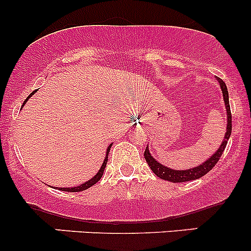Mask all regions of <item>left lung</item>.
I'll list each match as a JSON object with an SVG mask.
<instances>
[{"mask_svg": "<svg viewBox=\"0 0 251 251\" xmlns=\"http://www.w3.org/2000/svg\"><path fill=\"white\" fill-rule=\"evenodd\" d=\"M220 86H221L222 93H224V100H225V104H226V109H227V132L226 136H225V140L222 142L221 147L219 148V151L214 154L210 159H207L204 164L201 165L197 166V168L189 169V170H171V169L165 168L164 165L159 164L153 156L151 155L148 151V147L144 151V159L148 163L149 168L151 169L154 174L156 175L158 177H160L161 179H166V181L170 182H187V181H192V179H197L203 177L204 175H206L209 171H211V169H214V166L216 165L217 161L220 160L221 155L224 154L225 148L227 146V141L229 140V136H231L232 132V114H231V108H229V100H228V91H227V86L226 83L222 81V78H219Z\"/></svg>", "mask_w": 251, "mask_h": 251, "instance_id": "obj_1", "label": "left lung"}]
</instances>
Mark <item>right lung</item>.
I'll return each mask as SVG.
<instances>
[{
    "label": "right lung",
    "instance_id": "right-lung-1",
    "mask_svg": "<svg viewBox=\"0 0 251 251\" xmlns=\"http://www.w3.org/2000/svg\"><path fill=\"white\" fill-rule=\"evenodd\" d=\"M31 95H34V92H32ZM31 95H30V96H31ZM30 96H29V97H30ZM29 97H27V98H29ZM26 100H25V102H26ZM25 102H24V103H25ZM110 147H111V144H110L109 147H108V149H107V156H105L104 161H103L102 168H100V170L98 171V174L96 175V176L93 177L92 179H90V181L85 182V183H83V184H80V186H78V187H73V188H60V191H64V192H81V191H85V189L90 188V187H92L93 184L97 183V182L100 181V177H102L103 171H104V169H105V165H107V161H108V154H109Z\"/></svg>",
    "mask_w": 251,
    "mask_h": 251
}]
</instances>
